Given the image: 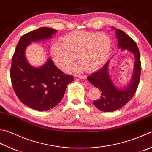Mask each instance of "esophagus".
Returning <instances> with one entry per match:
<instances>
[{"instance_id":"34e87169","label":"esophagus","mask_w":152,"mask_h":152,"mask_svg":"<svg viewBox=\"0 0 152 152\" xmlns=\"http://www.w3.org/2000/svg\"><path fill=\"white\" fill-rule=\"evenodd\" d=\"M77 77H78L79 79H85L86 78H87V76L85 75H77Z\"/></svg>"}]
</instances>
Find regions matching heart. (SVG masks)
Segmentation results:
<instances>
[{
    "mask_svg": "<svg viewBox=\"0 0 152 152\" xmlns=\"http://www.w3.org/2000/svg\"><path fill=\"white\" fill-rule=\"evenodd\" d=\"M61 45L54 43L51 45V57L58 66L66 70L73 64L77 56L79 69L94 71L102 67L109 56L111 40L104 33L88 31L70 32L61 39Z\"/></svg>",
    "mask_w": 152,
    "mask_h": 152,
    "instance_id": "obj_1",
    "label": "heart"
}]
</instances>
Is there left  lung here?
<instances>
[{
  "label": "left lung",
  "instance_id": "8db88e82",
  "mask_svg": "<svg viewBox=\"0 0 152 152\" xmlns=\"http://www.w3.org/2000/svg\"><path fill=\"white\" fill-rule=\"evenodd\" d=\"M115 32L118 38V47L122 50L131 51L135 57L134 74L130 84L124 89L116 88L112 81L108 70L109 61L106 63L104 66L95 73L87 77L88 81L101 92V97L93 101V104L103 112L118 110L126 104L136 93L141 74L140 54L136 42L121 30L116 29Z\"/></svg>",
  "mask_w": 152,
  "mask_h": 152
}]
</instances>
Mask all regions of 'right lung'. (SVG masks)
I'll return each instance as SVG.
<instances>
[{
  "label": "right lung",
  "mask_w": 152,
  "mask_h": 152,
  "mask_svg": "<svg viewBox=\"0 0 152 152\" xmlns=\"http://www.w3.org/2000/svg\"><path fill=\"white\" fill-rule=\"evenodd\" d=\"M56 30L42 27L23 35L12 56L10 79L13 89L23 104L38 111L50 110L61 101L73 77L59 69L51 59L36 68L27 61L26 48L31 42L49 39Z\"/></svg>",
  "instance_id": "1"
}]
</instances>
